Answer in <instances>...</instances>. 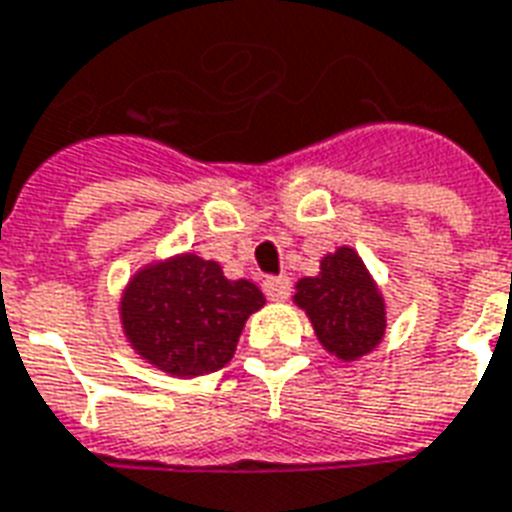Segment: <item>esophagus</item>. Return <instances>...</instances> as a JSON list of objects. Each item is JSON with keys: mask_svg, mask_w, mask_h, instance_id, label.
<instances>
[{"mask_svg": "<svg viewBox=\"0 0 512 512\" xmlns=\"http://www.w3.org/2000/svg\"><path fill=\"white\" fill-rule=\"evenodd\" d=\"M264 294L272 299V302H286L291 297V280L286 275H275V278L264 280Z\"/></svg>", "mask_w": 512, "mask_h": 512, "instance_id": "esophagus-1", "label": "esophagus"}]
</instances>
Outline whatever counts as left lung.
Listing matches in <instances>:
<instances>
[{
	"label": "left lung",
	"mask_w": 512,
	"mask_h": 512,
	"mask_svg": "<svg viewBox=\"0 0 512 512\" xmlns=\"http://www.w3.org/2000/svg\"><path fill=\"white\" fill-rule=\"evenodd\" d=\"M310 318L318 343L337 359L356 361L378 348L386 334V302L353 248L321 259L315 278H302L294 294Z\"/></svg>",
	"instance_id": "1"
}]
</instances>
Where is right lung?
Listing matches in <instances>:
<instances>
[{
    "label": "right lung",
    "mask_w": 512,
    "mask_h": 512,
    "mask_svg": "<svg viewBox=\"0 0 512 512\" xmlns=\"http://www.w3.org/2000/svg\"><path fill=\"white\" fill-rule=\"evenodd\" d=\"M264 307L251 280H229L197 253L142 267L121 297V326L142 359L167 375L221 370L237 351L248 315Z\"/></svg>",
    "instance_id": "add662e5"
}]
</instances>
